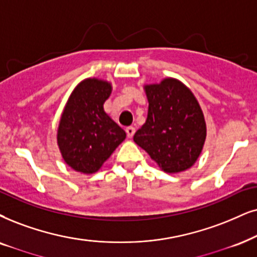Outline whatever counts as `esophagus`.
<instances>
[{"instance_id":"obj_1","label":"esophagus","mask_w":257,"mask_h":257,"mask_svg":"<svg viewBox=\"0 0 257 257\" xmlns=\"http://www.w3.org/2000/svg\"><path fill=\"white\" fill-rule=\"evenodd\" d=\"M125 133H126V136H128L129 139H132L135 134V128L134 126H128V128L125 129Z\"/></svg>"}]
</instances>
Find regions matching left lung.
<instances>
[{"label": "left lung", "mask_w": 257, "mask_h": 257, "mask_svg": "<svg viewBox=\"0 0 257 257\" xmlns=\"http://www.w3.org/2000/svg\"><path fill=\"white\" fill-rule=\"evenodd\" d=\"M145 91L148 115L135 133V144L166 173L188 170L199 158L206 139V123L199 103L192 91L175 78L148 84Z\"/></svg>", "instance_id": "1"}]
</instances>
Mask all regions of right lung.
<instances>
[{"instance_id": "obj_1", "label": "right lung", "mask_w": 257, "mask_h": 257, "mask_svg": "<svg viewBox=\"0 0 257 257\" xmlns=\"http://www.w3.org/2000/svg\"><path fill=\"white\" fill-rule=\"evenodd\" d=\"M111 83L86 78L74 87L61 113L57 142L72 170L92 174L124 141L125 132L104 111Z\"/></svg>"}]
</instances>
